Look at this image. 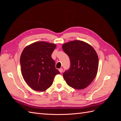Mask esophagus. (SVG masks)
Segmentation results:
<instances>
[{"label": "esophagus", "instance_id": "obj_1", "mask_svg": "<svg viewBox=\"0 0 121 121\" xmlns=\"http://www.w3.org/2000/svg\"><path fill=\"white\" fill-rule=\"evenodd\" d=\"M59 72H60V73H62V72H63V69L62 68H60V69H59Z\"/></svg>", "mask_w": 121, "mask_h": 121}]
</instances>
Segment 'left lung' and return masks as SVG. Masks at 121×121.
<instances>
[{"mask_svg":"<svg viewBox=\"0 0 121 121\" xmlns=\"http://www.w3.org/2000/svg\"><path fill=\"white\" fill-rule=\"evenodd\" d=\"M62 49L70 59L71 65L63 74L69 86L76 89H83L89 86L96 77L99 59L91 46L81 40L64 43Z\"/></svg>","mask_w":121,"mask_h":121,"instance_id":"1","label":"left lung"}]
</instances>
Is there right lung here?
Listing matches in <instances>:
<instances>
[{
    "instance_id": "1",
    "label": "right lung",
    "mask_w": 121,
    "mask_h": 121,
    "mask_svg": "<svg viewBox=\"0 0 121 121\" xmlns=\"http://www.w3.org/2000/svg\"><path fill=\"white\" fill-rule=\"evenodd\" d=\"M56 47L54 43L37 42L26 46L20 57L21 70L25 81L36 91H44L52 84L56 74L51 54Z\"/></svg>"
}]
</instances>
